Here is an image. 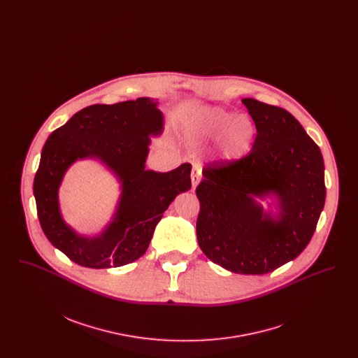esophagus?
<instances>
[{
  "instance_id": "1",
  "label": "esophagus",
  "mask_w": 358,
  "mask_h": 358,
  "mask_svg": "<svg viewBox=\"0 0 358 358\" xmlns=\"http://www.w3.org/2000/svg\"><path fill=\"white\" fill-rule=\"evenodd\" d=\"M201 176H203V166L199 165V164H194V165H193V169H192V174H190L193 187H196L199 185V182H200V180H201Z\"/></svg>"
}]
</instances>
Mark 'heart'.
<instances>
[{
    "mask_svg": "<svg viewBox=\"0 0 358 358\" xmlns=\"http://www.w3.org/2000/svg\"><path fill=\"white\" fill-rule=\"evenodd\" d=\"M190 129L201 138H219L217 155L224 162H236L251 152L255 126L244 115L234 117L222 108H208L190 122Z\"/></svg>",
    "mask_w": 358,
    "mask_h": 358,
    "instance_id": "obj_1",
    "label": "heart"
}]
</instances>
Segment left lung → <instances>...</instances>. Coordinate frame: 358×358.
I'll return each instance as SVG.
<instances>
[{
  "label": "left lung",
  "mask_w": 358,
  "mask_h": 358,
  "mask_svg": "<svg viewBox=\"0 0 358 358\" xmlns=\"http://www.w3.org/2000/svg\"><path fill=\"white\" fill-rule=\"evenodd\" d=\"M255 122L251 152L236 162L205 165L196 187L199 245L232 273L263 275L294 260L305 248L324 209V158L318 145L285 108L244 98ZM278 196L276 220L253 200Z\"/></svg>",
  "instance_id": "8db88e82"
}]
</instances>
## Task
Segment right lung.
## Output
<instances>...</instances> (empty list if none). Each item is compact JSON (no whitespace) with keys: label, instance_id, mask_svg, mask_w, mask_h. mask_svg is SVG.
Segmentation results:
<instances>
[{"label":"right lung","instance_id":"add662e5","mask_svg":"<svg viewBox=\"0 0 358 358\" xmlns=\"http://www.w3.org/2000/svg\"><path fill=\"white\" fill-rule=\"evenodd\" d=\"M148 98L92 104L78 111L48 136L34 181L37 216L47 238L79 266L110 268L143 255L154 228L174 197L192 187L190 164L168 173L146 171L149 136L162 131L164 117ZM99 157L122 182L115 220L96 238L74 234L62 222L57 189L69 166L82 157Z\"/></svg>","mask_w":358,"mask_h":358}]
</instances>
